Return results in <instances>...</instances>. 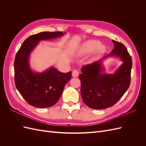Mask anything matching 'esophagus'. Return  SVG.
<instances>
[{"label":"esophagus","mask_w":146,"mask_h":146,"mask_svg":"<svg viewBox=\"0 0 146 146\" xmlns=\"http://www.w3.org/2000/svg\"><path fill=\"white\" fill-rule=\"evenodd\" d=\"M72 76H73L74 77H77L78 76L79 72H78V70H74L73 71H72Z\"/></svg>","instance_id":"34e87169"}]
</instances>
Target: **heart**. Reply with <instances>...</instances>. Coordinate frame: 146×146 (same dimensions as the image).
<instances>
[{"label":"heart","mask_w":146,"mask_h":146,"mask_svg":"<svg viewBox=\"0 0 146 146\" xmlns=\"http://www.w3.org/2000/svg\"><path fill=\"white\" fill-rule=\"evenodd\" d=\"M104 50L105 46L100 44L99 41L90 39L83 42L79 46L75 53V55L78 56H83L91 54L94 50L96 54L98 55L104 52Z\"/></svg>","instance_id":"b5f03b06"}]
</instances>
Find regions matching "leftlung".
I'll return each instance as SVG.
<instances>
[{
    "label": "left lung",
    "instance_id": "left-lung-1",
    "mask_svg": "<svg viewBox=\"0 0 146 146\" xmlns=\"http://www.w3.org/2000/svg\"><path fill=\"white\" fill-rule=\"evenodd\" d=\"M112 41L114 48L109 55L81 69L79 78L81 81L82 98L84 103L91 108L102 110L112 107L130 86L131 58L122 43ZM108 57H114L123 61L113 74L104 72L103 61Z\"/></svg>",
    "mask_w": 146,
    "mask_h": 146
}]
</instances>
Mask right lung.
<instances>
[{
  "label": "right lung",
  "instance_id": "obj_1",
  "mask_svg": "<svg viewBox=\"0 0 146 146\" xmlns=\"http://www.w3.org/2000/svg\"><path fill=\"white\" fill-rule=\"evenodd\" d=\"M62 32H44L29 36L15 57V82L16 88L27 102L37 108L54 105L61 98L64 86L71 78V72L63 73L50 67L38 72L30 65V55L39 41L63 36Z\"/></svg>",
  "mask_w": 146,
  "mask_h": 146
}]
</instances>
